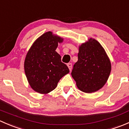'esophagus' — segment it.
<instances>
[{
	"label": "esophagus",
	"instance_id": "esophagus-1",
	"mask_svg": "<svg viewBox=\"0 0 129 129\" xmlns=\"http://www.w3.org/2000/svg\"><path fill=\"white\" fill-rule=\"evenodd\" d=\"M67 67H68V68H69V71H71V69H72V63H67Z\"/></svg>",
	"mask_w": 129,
	"mask_h": 129
}]
</instances>
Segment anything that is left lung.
<instances>
[{"instance_id": "left-lung-1", "label": "left lung", "mask_w": 129, "mask_h": 129, "mask_svg": "<svg viewBox=\"0 0 129 129\" xmlns=\"http://www.w3.org/2000/svg\"><path fill=\"white\" fill-rule=\"evenodd\" d=\"M110 72V59L97 40L90 38L79 45L78 60L71 73L78 89L85 93L99 90L106 84Z\"/></svg>"}]
</instances>
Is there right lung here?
Segmentation results:
<instances>
[{
    "label": "right lung",
    "mask_w": 129,
    "mask_h": 129,
    "mask_svg": "<svg viewBox=\"0 0 129 129\" xmlns=\"http://www.w3.org/2000/svg\"><path fill=\"white\" fill-rule=\"evenodd\" d=\"M63 39L52 32H47L34 41L27 52L24 71L30 86L35 92L47 94L56 88L61 78L69 69L61 62L55 51Z\"/></svg>",
    "instance_id": "right-lung-1"
}]
</instances>
